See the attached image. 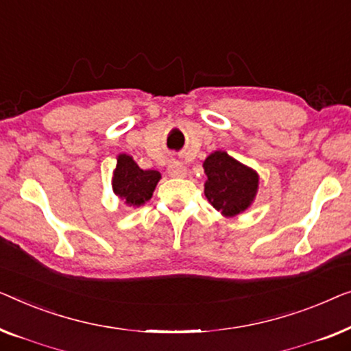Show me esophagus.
I'll use <instances>...</instances> for the list:
<instances>
[{"instance_id": "obj_1", "label": "esophagus", "mask_w": 351, "mask_h": 351, "mask_svg": "<svg viewBox=\"0 0 351 351\" xmlns=\"http://www.w3.org/2000/svg\"><path fill=\"white\" fill-rule=\"evenodd\" d=\"M167 173L173 178H182V176H186L187 170H186V167L181 164V162H170L169 167H167Z\"/></svg>"}]
</instances>
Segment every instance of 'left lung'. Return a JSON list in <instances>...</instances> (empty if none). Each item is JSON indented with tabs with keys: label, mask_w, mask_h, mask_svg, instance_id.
<instances>
[{
	"label": "left lung",
	"mask_w": 351,
	"mask_h": 351,
	"mask_svg": "<svg viewBox=\"0 0 351 351\" xmlns=\"http://www.w3.org/2000/svg\"><path fill=\"white\" fill-rule=\"evenodd\" d=\"M208 180L205 197L226 218H232L253 204L259 186V176L253 169L240 164L224 151H215L204 162Z\"/></svg>",
	"instance_id": "obj_1"
}]
</instances>
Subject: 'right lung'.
Segmentation results:
<instances>
[{
  "instance_id": "obj_1",
  "label": "right lung",
  "mask_w": 351,
  "mask_h": 351,
  "mask_svg": "<svg viewBox=\"0 0 351 351\" xmlns=\"http://www.w3.org/2000/svg\"><path fill=\"white\" fill-rule=\"evenodd\" d=\"M160 173L157 170H141L127 154L117 156L116 170L112 171V191L128 206H141L152 197Z\"/></svg>"
}]
</instances>
